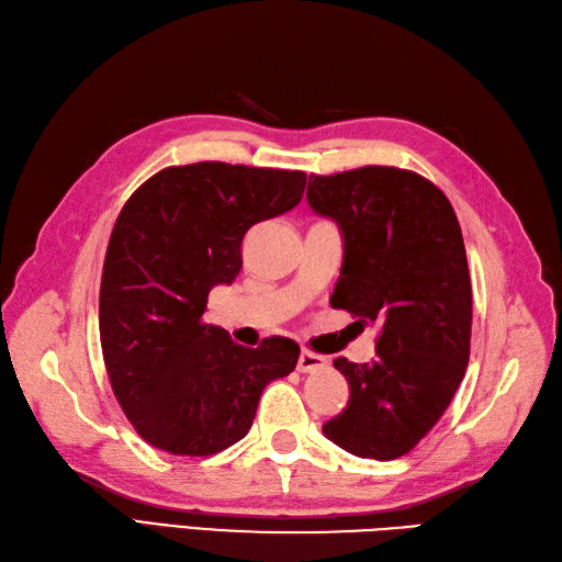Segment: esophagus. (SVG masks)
<instances>
[{"instance_id":"1","label":"esophagus","mask_w":562,"mask_h":562,"mask_svg":"<svg viewBox=\"0 0 562 562\" xmlns=\"http://www.w3.org/2000/svg\"><path fill=\"white\" fill-rule=\"evenodd\" d=\"M325 357L316 355V351L311 349H302V355H299V361H296V371L299 373H313V371H321L325 369Z\"/></svg>"}]
</instances>
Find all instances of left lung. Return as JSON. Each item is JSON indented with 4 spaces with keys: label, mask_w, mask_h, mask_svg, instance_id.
Returning <instances> with one entry per match:
<instances>
[{
    "label": "left lung",
    "mask_w": 562,
    "mask_h": 562,
    "mask_svg": "<svg viewBox=\"0 0 562 562\" xmlns=\"http://www.w3.org/2000/svg\"><path fill=\"white\" fill-rule=\"evenodd\" d=\"M306 199L342 232L330 304L381 325L371 363L333 361L349 402L323 434L357 458L397 460L438 424L469 363L472 280L458 215L422 175L378 165L311 175Z\"/></svg>",
    "instance_id": "8db88e82"
}]
</instances>
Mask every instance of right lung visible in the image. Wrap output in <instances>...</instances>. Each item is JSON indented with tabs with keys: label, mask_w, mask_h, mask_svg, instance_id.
<instances>
[{
	"label": "right lung",
	"mask_w": 562,
	"mask_h": 562,
	"mask_svg": "<svg viewBox=\"0 0 562 562\" xmlns=\"http://www.w3.org/2000/svg\"><path fill=\"white\" fill-rule=\"evenodd\" d=\"M304 187L290 169L195 162L124 203L102 266L100 345L114 397L150 446L189 458L234 446L263 387L294 371V340L241 347L203 313L213 286L239 276L244 234L292 211Z\"/></svg>",
	"instance_id": "1"
}]
</instances>
